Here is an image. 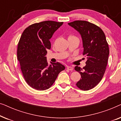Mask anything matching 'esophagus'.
<instances>
[{
  "label": "esophagus",
  "instance_id": "esophagus-1",
  "mask_svg": "<svg viewBox=\"0 0 121 121\" xmlns=\"http://www.w3.org/2000/svg\"><path fill=\"white\" fill-rule=\"evenodd\" d=\"M67 68L68 70H70V71H72L73 70V68H72V67H70V66H68Z\"/></svg>",
  "mask_w": 121,
  "mask_h": 121
}]
</instances>
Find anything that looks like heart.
I'll list each match as a JSON object with an SVG mask.
<instances>
[{"mask_svg":"<svg viewBox=\"0 0 121 121\" xmlns=\"http://www.w3.org/2000/svg\"><path fill=\"white\" fill-rule=\"evenodd\" d=\"M78 39L77 37V36H75V35H69V36H68V39Z\"/></svg>","mask_w":121,"mask_h":121,"instance_id":"b5f03b06","label":"heart"}]
</instances>
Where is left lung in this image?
Segmentation results:
<instances>
[{
    "instance_id": "obj_1",
    "label": "left lung",
    "mask_w": 121,
    "mask_h": 121,
    "mask_svg": "<svg viewBox=\"0 0 121 121\" xmlns=\"http://www.w3.org/2000/svg\"><path fill=\"white\" fill-rule=\"evenodd\" d=\"M68 24L80 34L84 47L82 54L87 58L86 65L83 69L78 66L74 68L81 75L76 85L80 90H90L100 82L105 74L109 55L108 43L102 30L92 23L76 20Z\"/></svg>"
}]
</instances>
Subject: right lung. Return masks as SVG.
Masks as SVG:
<instances>
[{"label":"right lung","instance_id":"add662e5","mask_svg":"<svg viewBox=\"0 0 121 121\" xmlns=\"http://www.w3.org/2000/svg\"><path fill=\"white\" fill-rule=\"evenodd\" d=\"M63 22L44 21L35 23L22 32L17 44V57L26 82L38 90L49 89L58 74L65 69L60 63L48 65L45 57L51 48L49 39Z\"/></svg>","mask_w":121,"mask_h":121}]
</instances>
